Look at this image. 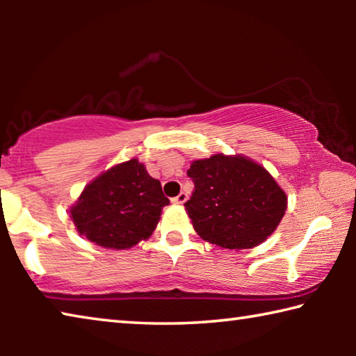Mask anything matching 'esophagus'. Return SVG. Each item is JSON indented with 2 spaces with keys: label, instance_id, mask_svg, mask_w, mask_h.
<instances>
[{
  "label": "esophagus",
  "instance_id": "34e87169",
  "mask_svg": "<svg viewBox=\"0 0 356 356\" xmlns=\"http://www.w3.org/2000/svg\"><path fill=\"white\" fill-rule=\"evenodd\" d=\"M186 200H188V195H186L185 191H182L176 197H172V204H184Z\"/></svg>",
  "mask_w": 356,
  "mask_h": 356
}]
</instances>
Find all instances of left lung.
I'll use <instances>...</instances> for the list:
<instances>
[{"instance_id":"1","label":"left lung","mask_w":356,"mask_h":356,"mask_svg":"<svg viewBox=\"0 0 356 356\" xmlns=\"http://www.w3.org/2000/svg\"><path fill=\"white\" fill-rule=\"evenodd\" d=\"M195 191L185 202L201 238L246 250L272 236L286 213L287 196L264 166L243 155L215 154L186 171Z\"/></svg>"}]
</instances>
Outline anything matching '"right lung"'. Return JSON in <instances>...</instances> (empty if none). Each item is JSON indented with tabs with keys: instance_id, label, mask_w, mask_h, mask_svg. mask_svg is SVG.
<instances>
[{
	"instance_id": "right-lung-1",
	"label": "right lung",
	"mask_w": 356,
	"mask_h": 356,
	"mask_svg": "<svg viewBox=\"0 0 356 356\" xmlns=\"http://www.w3.org/2000/svg\"><path fill=\"white\" fill-rule=\"evenodd\" d=\"M170 200L146 166L131 159L102 172L70 207L76 231L104 248H131L152 236Z\"/></svg>"
}]
</instances>
